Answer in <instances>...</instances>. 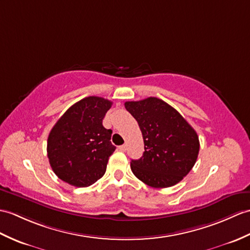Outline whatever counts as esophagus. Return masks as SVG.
<instances>
[{
    "mask_svg": "<svg viewBox=\"0 0 250 250\" xmlns=\"http://www.w3.org/2000/svg\"><path fill=\"white\" fill-rule=\"evenodd\" d=\"M119 150H120V151H125V150H126V145H123V146H119V148H118Z\"/></svg>",
    "mask_w": 250,
    "mask_h": 250,
    "instance_id": "1",
    "label": "esophagus"
}]
</instances>
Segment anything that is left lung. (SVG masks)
Listing matches in <instances>:
<instances>
[{"mask_svg":"<svg viewBox=\"0 0 250 250\" xmlns=\"http://www.w3.org/2000/svg\"><path fill=\"white\" fill-rule=\"evenodd\" d=\"M138 123L145 151L131 161L135 177L154 188L179 183L194 167L199 153L196 131L177 109L159 98L125 103Z\"/></svg>","mask_w":250,"mask_h":250,"instance_id":"left-lung-1","label":"left lung"}]
</instances>
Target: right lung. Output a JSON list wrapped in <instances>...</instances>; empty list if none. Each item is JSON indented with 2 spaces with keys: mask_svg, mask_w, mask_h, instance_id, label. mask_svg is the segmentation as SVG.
<instances>
[{
  "mask_svg": "<svg viewBox=\"0 0 250 250\" xmlns=\"http://www.w3.org/2000/svg\"><path fill=\"white\" fill-rule=\"evenodd\" d=\"M113 102L86 97L69 107L52 127L46 152L52 169L62 181L86 188L102 178L116 147L112 130L102 125Z\"/></svg>",
  "mask_w": 250,
  "mask_h": 250,
  "instance_id": "add662e5",
  "label": "right lung"
}]
</instances>
